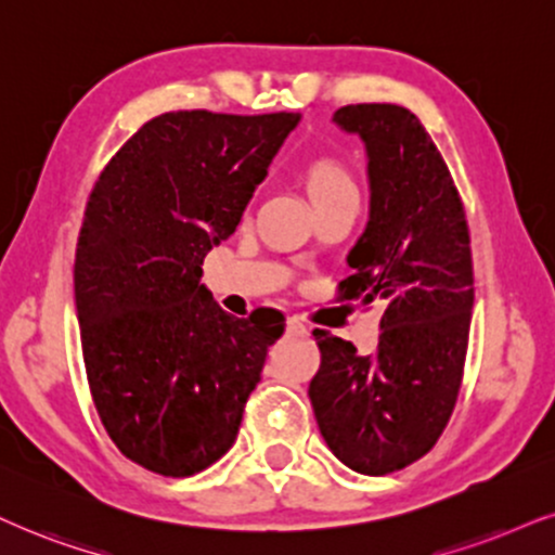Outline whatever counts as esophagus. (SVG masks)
I'll return each instance as SVG.
<instances>
[{"label": "esophagus", "instance_id": "obj_1", "mask_svg": "<svg viewBox=\"0 0 555 555\" xmlns=\"http://www.w3.org/2000/svg\"><path fill=\"white\" fill-rule=\"evenodd\" d=\"M288 332H293V334H306L309 330H306L304 321L296 319V317H291V319H288Z\"/></svg>", "mask_w": 555, "mask_h": 555}]
</instances>
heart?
<instances>
[{"mask_svg": "<svg viewBox=\"0 0 555 555\" xmlns=\"http://www.w3.org/2000/svg\"><path fill=\"white\" fill-rule=\"evenodd\" d=\"M304 180L313 205L341 201V197H358V184H354L350 169L334 156L311 159L304 169Z\"/></svg>", "mask_w": 555, "mask_h": 555, "instance_id": "obj_1", "label": "heart"}]
</instances>
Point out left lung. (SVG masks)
Listing matches in <instances>:
<instances>
[{
    "instance_id": "1",
    "label": "left lung",
    "mask_w": 555,
    "mask_h": 555,
    "mask_svg": "<svg viewBox=\"0 0 555 555\" xmlns=\"http://www.w3.org/2000/svg\"><path fill=\"white\" fill-rule=\"evenodd\" d=\"M334 122L367 152L371 221L347 255L337 300L378 304V347L313 330L309 386L321 437L347 468L383 476L420 461L453 414L466 365L474 259L461 195L420 118L401 105H347Z\"/></svg>"
}]
</instances>
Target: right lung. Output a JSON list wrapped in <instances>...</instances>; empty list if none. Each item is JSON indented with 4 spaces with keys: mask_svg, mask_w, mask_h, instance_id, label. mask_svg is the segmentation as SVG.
I'll return each mask as SVG.
<instances>
[{
    "mask_svg": "<svg viewBox=\"0 0 555 555\" xmlns=\"http://www.w3.org/2000/svg\"><path fill=\"white\" fill-rule=\"evenodd\" d=\"M296 113L177 111L152 118L102 169L74 262L94 409L133 463L162 476L214 466L238 435L280 311L234 319L201 283L236 231Z\"/></svg>",
    "mask_w": 555,
    "mask_h": 555,
    "instance_id": "obj_1",
    "label": "right lung"
}]
</instances>
